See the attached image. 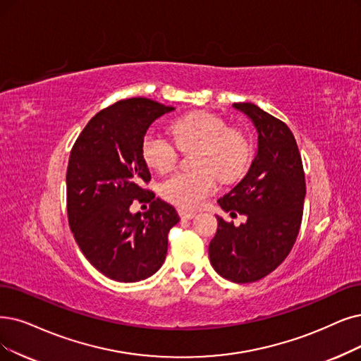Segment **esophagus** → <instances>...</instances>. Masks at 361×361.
I'll list each match as a JSON object with an SVG mask.
<instances>
[{
	"label": "esophagus",
	"mask_w": 361,
	"mask_h": 361,
	"mask_svg": "<svg viewBox=\"0 0 361 361\" xmlns=\"http://www.w3.org/2000/svg\"><path fill=\"white\" fill-rule=\"evenodd\" d=\"M179 216L182 219H192L195 213L194 212H190V210H183V209H179Z\"/></svg>",
	"instance_id": "34e87169"
}]
</instances>
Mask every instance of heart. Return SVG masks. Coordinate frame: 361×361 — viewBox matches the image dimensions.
<instances>
[{
  "label": "heart",
  "mask_w": 361,
  "mask_h": 361,
  "mask_svg": "<svg viewBox=\"0 0 361 361\" xmlns=\"http://www.w3.org/2000/svg\"><path fill=\"white\" fill-rule=\"evenodd\" d=\"M173 139L180 149H192L195 171H180L160 186L161 197L182 209H197L222 182L237 179L249 161V145L241 133L229 130L226 124L207 112H195L173 121ZM142 158L145 164L166 173L178 160V147L166 136L149 132L142 140Z\"/></svg>",
  "instance_id": "1"
}]
</instances>
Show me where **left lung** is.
<instances>
[{
    "mask_svg": "<svg viewBox=\"0 0 361 361\" xmlns=\"http://www.w3.org/2000/svg\"><path fill=\"white\" fill-rule=\"evenodd\" d=\"M253 123L257 149L247 175L218 200L224 212L247 218L234 226L221 216L209 244L214 271L234 283L264 279L290 253L302 222L305 175L290 128L253 104H233Z\"/></svg>",
    "mask_w": 361,
    "mask_h": 361,
    "instance_id": "left-lung-1",
    "label": "left lung"
}]
</instances>
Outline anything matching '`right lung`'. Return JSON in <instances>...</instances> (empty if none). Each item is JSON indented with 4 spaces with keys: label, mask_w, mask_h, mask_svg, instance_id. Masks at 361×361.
Masks as SVG:
<instances>
[{
    "label": "right lung",
    "mask_w": 361,
    "mask_h": 361,
    "mask_svg": "<svg viewBox=\"0 0 361 361\" xmlns=\"http://www.w3.org/2000/svg\"><path fill=\"white\" fill-rule=\"evenodd\" d=\"M147 97L124 99L84 127L72 147L66 171V209L72 234L87 261L111 280L151 277L167 255V235L179 222L176 209L143 188L151 180L142 158L148 127L171 112ZM133 199L151 202L142 216Z\"/></svg>",
    "instance_id": "obj_1"
}]
</instances>
